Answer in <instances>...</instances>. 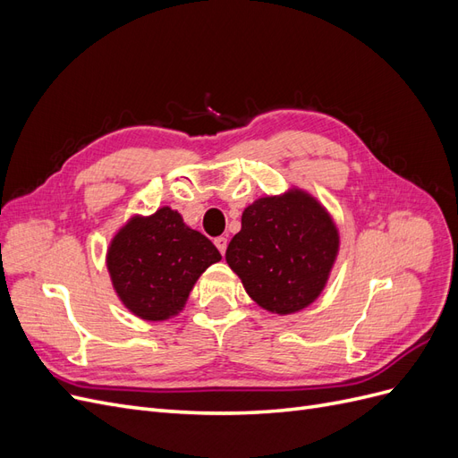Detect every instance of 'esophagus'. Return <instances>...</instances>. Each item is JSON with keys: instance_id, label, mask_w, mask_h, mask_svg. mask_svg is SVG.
Segmentation results:
<instances>
[{"instance_id": "34e87169", "label": "esophagus", "mask_w": 458, "mask_h": 458, "mask_svg": "<svg viewBox=\"0 0 458 458\" xmlns=\"http://www.w3.org/2000/svg\"><path fill=\"white\" fill-rule=\"evenodd\" d=\"M214 242H216V246H217V250L221 252V256H224L225 250H227V239H225V237H217Z\"/></svg>"}]
</instances>
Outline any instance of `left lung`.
I'll return each instance as SVG.
<instances>
[{
  "label": "left lung",
  "instance_id": "obj_1",
  "mask_svg": "<svg viewBox=\"0 0 458 458\" xmlns=\"http://www.w3.org/2000/svg\"><path fill=\"white\" fill-rule=\"evenodd\" d=\"M338 244L336 225L325 208L294 189L246 208L225 259L258 306L288 315L321 294Z\"/></svg>",
  "mask_w": 458,
  "mask_h": 458
}]
</instances>
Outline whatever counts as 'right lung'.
Masks as SVG:
<instances>
[{
	"label": "right lung",
	"instance_id": "1",
	"mask_svg": "<svg viewBox=\"0 0 458 458\" xmlns=\"http://www.w3.org/2000/svg\"><path fill=\"white\" fill-rule=\"evenodd\" d=\"M219 259L210 239L164 206L116 233L106 267L123 306L145 321H164L183 310L199 276Z\"/></svg>",
	"mask_w": 458,
	"mask_h": 458
}]
</instances>
